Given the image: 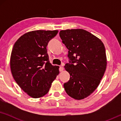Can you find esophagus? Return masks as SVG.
Masks as SVG:
<instances>
[{"mask_svg": "<svg viewBox=\"0 0 121 121\" xmlns=\"http://www.w3.org/2000/svg\"><path fill=\"white\" fill-rule=\"evenodd\" d=\"M64 70V68L63 67H60V68H59V71L60 72H63V71Z\"/></svg>", "mask_w": 121, "mask_h": 121, "instance_id": "obj_1", "label": "esophagus"}]
</instances>
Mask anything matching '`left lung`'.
Returning a JSON list of instances; mask_svg holds the SVG:
<instances>
[{"mask_svg":"<svg viewBox=\"0 0 121 121\" xmlns=\"http://www.w3.org/2000/svg\"><path fill=\"white\" fill-rule=\"evenodd\" d=\"M59 36L69 49L68 57L72 60L64 66L70 77L64 84V89L69 96L82 100L96 89L105 73V46L98 37L83 29L61 30Z\"/></svg>","mask_w":121,"mask_h":121,"instance_id":"left-lung-1","label":"left lung"}]
</instances>
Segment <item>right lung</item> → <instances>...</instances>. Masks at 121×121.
Returning <instances> with one entry per match:
<instances>
[{
  "label": "right lung",
  "mask_w": 121,
  "mask_h": 121,
  "mask_svg": "<svg viewBox=\"0 0 121 121\" xmlns=\"http://www.w3.org/2000/svg\"><path fill=\"white\" fill-rule=\"evenodd\" d=\"M58 31L36 30L21 36L13 46L10 56L13 77L21 89L33 98L48 93L59 73V66L49 60L48 42Z\"/></svg>",
  "instance_id": "add662e5"
}]
</instances>
